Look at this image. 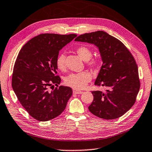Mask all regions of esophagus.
Returning <instances> with one entry per match:
<instances>
[{"instance_id":"1","label":"esophagus","mask_w":152,"mask_h":152,"mask_svg":"<svg viewBox=\"0 0 152 152\" xmlns=\"http://www.w3.org/2000/svg\"><path fill=\"white\" fill-rule=\"evenodd\" d=\"M73 94H80L83 93V91H78V90H77L75 88H73Z\"/></svg>"}]
</instances>
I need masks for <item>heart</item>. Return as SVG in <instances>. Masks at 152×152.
<instances>
[{"instance_id":"obj_1","label":"heart","mask_w":152,"mask_h":152,"mask_svg":"<svg viewBox=\"0 0 152 152\" xmlns=\"http://www.w3.org/2000/svg\"><path fill=\"white\" fill-rule=\"evenodd\" d=\"M76 52L79 56L83 60L87 61L88 66L91 67H96L98 66V61L96 60H91L92 56V51L85 46H79L77 48ZM56 66L59 69L64 71L66 69V55L61 53L57 57ZM92 76L88 72H80L77 73H72L66 77L64 79L65 85L75 89L85 88L88 83L91 80Z\"/></svg>"}]
</instances>
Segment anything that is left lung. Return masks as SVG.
<instances>
[{
	"label": "left lung",
	"mask_w": 152,
	"mask_h": 152,
	"mask_svg": "<svg viewBox=\"0 0 152 152\" xmlns=\"http://www.w3.org/2000/svg\"><path fill=\"white\" fill-rule=\"evenodd\" d=\"M75 41L96 46L102 61L94 85L106 89L92 91L94 100L89 111L104 119L121 117L134 105L140 89L138 67L131 52L119 40L103 31L83 34Z\"/></svg>",
	"instance_id": "left-lung-1"
}]
</instances>
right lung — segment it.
<instances>
[{
	"instance_id": "add662e5",
	"label": "right lung",
	"mask_w": 152,
	"mask_h": 152,
	"mask_svg": "<svg viewBox=\"0 0 152 152\" xmlns=\"http://www.w3.org/2000/svg\"><path fill=\"white\" fill-rule=\"evenodd\" d=\"M76 37L75 34H41L24 45L18 55L12 88L22 106L39 121L60 115L72 96V88L59 86L61 79L55 76L58 69L56 61L59 51ZM49 86L53 87L52 91Z\"/></svg>"
}]
</instances>
